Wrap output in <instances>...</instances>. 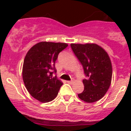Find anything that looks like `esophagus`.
I'll return each mask as SVG.
<instances>
[{"instance_id":"obj_1","label":"esophagus","mask_w":131,"mask_h":131,"mask_svg":"<svg viewBox=\"0 0 131 131\" xmlns=\"http://www.w3.org/2000/svg\"><path fill=\"white\" fill-rule=\"evenodd\" d=\"M67 83H69V84H72V83H73V80H71V81H67Z\"/></svg>"}]
</instances>
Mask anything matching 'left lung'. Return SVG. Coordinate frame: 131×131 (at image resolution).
I'll list each match as a JSON object with an SVG mask.
<instances>
[{
  "label": "left lung",
  "mask_w": 131,
  "mask_h": 131,
  "mask_svg": "<svg viewBox=\"0 0 131 131\" xmlns=\"http://www.w3.org/2000/svg\"><path fill=\"white\" fill-rule=\"evenodd\" d=\"M71 49L83 66L86 79L84 90L78 94L80 99L87 103L100 100L107 92L112 78V62L107 53L94 43L71 44Z\"/></svg>",
  "instance_id": "1"
}]
</instances>
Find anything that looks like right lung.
I'll list each match as a JSON object with an SVG mask.
<instances>
[{
  "label": "right lung",
  "mask_w": 131,
  "mask_h": 131,
  "mask_svg": "<svg viewBox=\"0 0 131 131\" xmlns=\"http://www.w3.org/2000/svg\"><path fill=\"white\" fill-rule=\"evenodd\" d=\"M68 45L64 43L40 42L30 48L24 60L22 78L30 95L43 103L56 97L62 82L58 80L56 60Z\"/></svg>",
  "instance_id": "1"
}]
</instances>
